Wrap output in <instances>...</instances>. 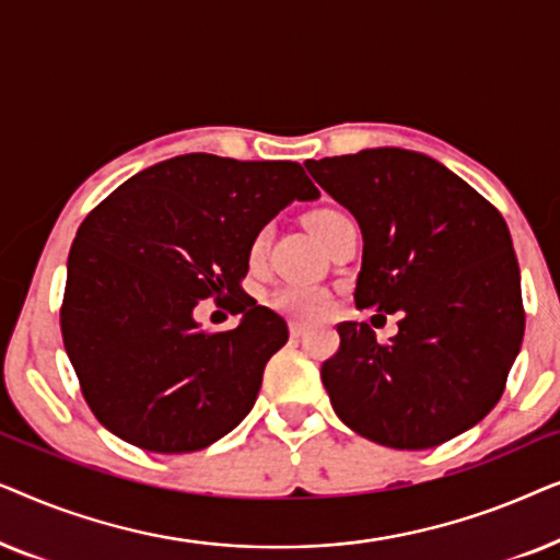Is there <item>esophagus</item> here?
Wrapping results in <instances>:
<instances>
[{"mask_svg":"<svg viewBox=\"0 0 560 560\" xmlns=\"http://www.w3.org/2000/svg\"><path fill=\"white\" fill-rule=\"evenodd\" d=\"M305 331H308V326L301 324V320H290V336H293V339H303Z\"/></svg>","mask_w":560,"mask_h":560,"instance_id":"obj_1","label":"esophagus"}]
</instances>
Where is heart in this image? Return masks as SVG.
Listing matches in <instances>:
<instances>
[{
  "instance_id": "heart-1",
  "label": "heart",
  "mask_w": 560,
  "mask_h": 560,
  "mask_svg": "<svg viewBox=\"0 0 560 560\" xmlns=\"http://www.w3.org/2000/svg\"><path fill=\"white\" fill-rule=\"evenodd\" d=\"M334 217H339V211H334V209L313 211L308 217V229L313 232V236H318L320 229H324ZM265 244H267V232H259L249 249L252 259H257L259 255H262ZM272 303H275V308L282 313H290V316H316V313L326 308V293H320V290L313 285H303V282H290V285L280 288L278 293H275Z\"/></svg>"
}]
</instances>
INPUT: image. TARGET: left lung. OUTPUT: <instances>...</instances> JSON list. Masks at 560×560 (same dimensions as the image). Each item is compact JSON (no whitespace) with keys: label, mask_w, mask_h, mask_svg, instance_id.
I'll list each match as a JSON object with an SVG mask.
<instances>
[{"label":"left lung","mask_w":560,"mask_h":560,"mask_svg":"<svg viewBox=\"0 0 560 560\" xmlns=\"http://www.w3.org/2000/svg\"><path fill=\"white\" fill-rule=\"evenodd\" d=\"M305 167L362 229L357 305L400 313L387 347L366 324L336 328L339 351L320 366L336 416L402 451L469 431L502 397L525 331L500 211L423 152L372 148Z\"/></svg>","instance_id":"obj_1"}]
</instances>
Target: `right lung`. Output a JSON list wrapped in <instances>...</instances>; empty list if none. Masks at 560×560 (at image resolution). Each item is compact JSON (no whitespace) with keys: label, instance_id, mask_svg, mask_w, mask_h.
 <instances>
[{"label":"right lung","instance_id":"obj_1","mask_svg":"<svg viewBox=\"0 0 560 560\" xmlns=\"http://www.w3.org/2000/svg\"><path fill=\"white\" fill-rule=\"evenodd\" d=\"M320 194L288 160L190 152L144 167L75 232L60 331L106 431L152 454H190L247 418L288 324L240 288L255 236ZM235 298L241 324L203 335L198 300Z\"/></svg>","mask_w":560,"mask_h":560}]
</instances>
